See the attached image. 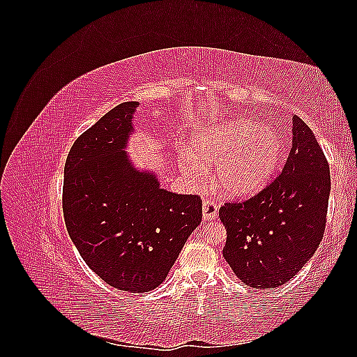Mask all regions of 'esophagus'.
Segmentation results:
<instances>
[{"label": "esophagus", "mask_w": 357, "mask_h": 357, "mask_svg": "<svg viewBox=\"0 0 357 357\" xmlns=\"http://www.w3.org/2000/svg\"><path fill=\"white\" fill-rule=\"evenodd\" d=\"M218 204H215L213 199H204L202 201V218L204 220H214L218 218Z\"/></svg>", "instance_id": "1"}]
</instances>
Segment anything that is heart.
<instances>
[{
  "label": "heart",
  "instance_id": "heart-1",
  "mask_svg": "<svg viewBox=\"0 0 357 357\" xmlns=\"http://www.w3.org/2000/svg\"><path fill=\"white\" fill-rule=\"evenodd\" d=\"M193 152L181 149L183 169L198 183H204V167H215L214 180L225 195L250 197L274 176L284 146L280 134L253 121H234L214 126L192 139Z\"/></svg>",
  "mask_w": 357,
  "mask_h": 357
}]
</instances>
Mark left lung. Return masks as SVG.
Masks as SVG:
<instances>
[{"instance_id": "8db88e82", "label": "left lung", "mask_w": 357, "mask_h": 357, "mask_svg": "<svg viewBox=\"0 0 357 357\" xmlns=\"http://www.w3.org/2000/svg\"><path fill=\"white\" fill-rule=\"evenodd\" d=\"M286 164L266 188L243 202H226L223 257L243 283L256 289L284 284L323 238L331 193L329 164L314 134L294 116Z\"/></svg>"}]
</instances>
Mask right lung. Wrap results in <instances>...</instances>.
I'll return each instance as SVG.
<instances>
[{
    "label": "right lung",
    "instance_id": "1",
    "mask_svg": "<svg viewBox=\"0 0 357 357\" xmlns=\"http://www.w3.org/2000/svg\"><path fill=\"white\" fill-rule=\"evenodd\" d=\"M138 102L116 105L75 139L63 168L62 210L70 238L107 284L131 294L167 278L202 219L198 195L160 189L129 162Z\"/></svg>",
    "mask_w": 357,
    "mask_h": 357
}]
</instances>
